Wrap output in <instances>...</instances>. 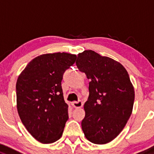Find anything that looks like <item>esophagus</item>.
I'll return each instance as SVG.
<instances>
[{
  "label": "esophagus",
  "mask_w": 154,
  "mask_h": 154,
  "mask_svg": "<svg viewBox=\"0 0 154 154\" xmlns=\"http://www.w3.org/2000/svg\"><path fill=\"white\" fill-rule=\"evenodd\" d=\"M71 104H72V106L74 108H80V107H81L83 106V102L81 101H74V102L71 103Z\"/></svg>",
  "instance_id": "esophagus-1"
}]
</instances>
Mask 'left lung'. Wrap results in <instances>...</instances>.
<instances>
[{
  "instance_id": "1",
  "label": "left lung",
  "mask_w": 154,
  "mask_h": 154,
  "mask_svg": "<svg viewBox=\"0 0 154 154\" xmlns=\"http://www.w3.org/2000/svg\"><path fill=\"white\" fill-rule=\"evenodd\" d=\"M79 71L90 80L81 123L86 138L103 144L114 139L131 116L135 91L128 72L117 61L92 50L77 55Z\"/></svg>"
}]
</instances>
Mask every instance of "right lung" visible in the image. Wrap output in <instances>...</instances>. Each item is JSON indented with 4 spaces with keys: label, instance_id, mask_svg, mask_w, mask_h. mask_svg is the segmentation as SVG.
<instances>
[{
    "label": "right lung",
    "instance_id": "1",
    "mask_svg": "<svg viewBox=\"0 0 154 154\" xmlns=\"http://www.w3.org/2000/svg\"><path fill=\"white\" fill-rule=\"evenodd\" d=\"M76 59V55L67 53L41 55L31 60L18 77L19 117L40 142L53 143L62 135L68 120V106L64 100L62 80Z\"/></svg>",
    "mask_w": 154,
    "mask_h": 154
}]
</instances>
